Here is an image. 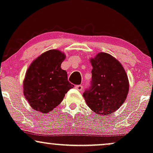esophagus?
Segmentation results:
<instances>
[{
  "label": "esophagus",
  "mask_w": 153,
  "mask_h": 153,
  "mask_svg": "<svg viewBox=\"0 0 153 153\" xmlns=\"http://www.w3.org/2000/svg\"><path fill=\"white\" fill-rule=\"evenodd\" d=\"M75 88H76V90L81 91L82 90V89H83V87H82V85H76L75 86Z\"/></svg>",
  "instance_id": "34e87169"
}]
</instances>
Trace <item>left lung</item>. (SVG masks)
<instances>
[{"mask_svg":"<svg viewBox=\"0 0 153 153\" xmlns=\"http://www.w3.org/2000/svg\"><path fill=\"white\" fill-rule=\"evenodd\" d=\"M92 82L83 93L88 107L96 114L107 116L122 105L129 90L128 76L122 64L106 53L90 58Z\"/></svg>","mask_w":153,"mask_h":153,"instance_id":"obj_1","label":"left lung"}]
</instances>
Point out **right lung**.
<instances>
[{"label":"right lung","mask_w":153,"mask_h":153,"mask_svg":"<svg viewBox=\"0 0 153 153\" xmlns=\"http://www.w3.org/2000/svg\"><path fill=\"white\" fill-rule=\"evenodd\" d=\"M66 58L59 50H50L35 58L29 66L23 82L26 100L35 111L48 114L61 103L74 85L67 72L61 68Z\"/></svg>","instance_id":"obj_1"}]
</instances>
